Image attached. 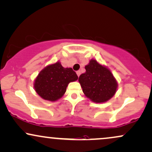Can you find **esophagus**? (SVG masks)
<instances>
[{
    "instance_id": "esophagus-1",
    "label": "esophagus",
    "mask_w": 152,
    "mask_h": 152,
    "mask_svg": "<svg viewBox=\"0 0 152 152\" xmlns=\"http://www.w3.org/2000/svg\"><path fill=\"white\" fill-rule=\"evenodd\" d=\"M76 74H77L78 76H79L80 74H81V71H76Z\"/></svg>"
}]
</instances>
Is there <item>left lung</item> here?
Returning <instances> with one entry per match:
<instances>
[{
  "instance_id": "1",
  "label": "left lung",
  "mask_w": 152,
  "mask_h": 152,
  "mask_svg": "<svg viewBox=\"0 0 152 152\" xmlns=\"http://www.w3.org/2000/svg\"><path fill=\"white\" fill-rule=\"evenodd\" d=\"M86 72L78 78L84 95L96 103L107 102L115 96L118 83L111 71L96 59L85 66Z\"/></svg>"
}]
</instances>
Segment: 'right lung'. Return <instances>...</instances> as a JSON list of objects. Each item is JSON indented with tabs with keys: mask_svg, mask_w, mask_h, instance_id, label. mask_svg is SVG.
<instances>
[{
	"mask_svg": "<svg viewBox=\"0 0 152 152\" xmlns=\"http://www.w3.org/2000/svg\"><path fill=\"white\" fill-rule=\"evenodd\" d=\"M78 76L71 68H64L57 61L47 66L34 81V91L44 100L54 102L65 94L71 82L76 81Z\"/></svg>",
	"mask_w": 152,
	"mask_h": 152,
	"instance_id": "obj_1",
	"label": "right lung"
}]
</instances>
